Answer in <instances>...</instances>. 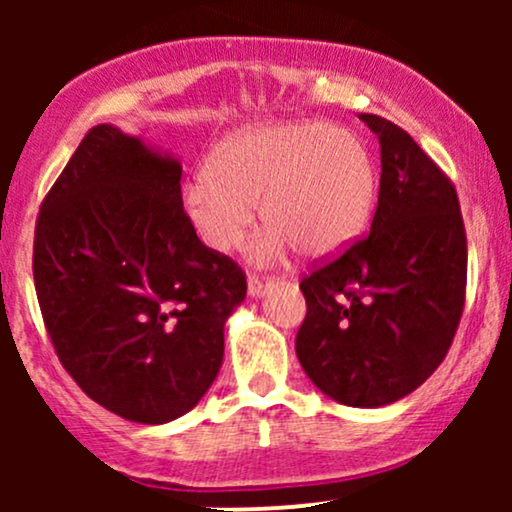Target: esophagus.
Here are the masks:
<instances>
[{
    "label": "esophagus",
    "instance_id": "obj_1",
    "mask_svg": "<svg viewBox=\"0 0 512 512\" xmlns=\"http://www.w3.org/2000/svg\"><path fill=\"white\" fill-rule=\"evenodd\" d=\"M272 286H274V279H262V276H255V274L248 276V293L252 298H260L262 293L272 289Z\"/></svg>",
    "mask_w": 512,
    "mask_h": 512
}]
</instances>
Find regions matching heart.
<instances>
[{
  "mask_svg": "<svg viewBox=\"0 0 512 512\" xmlns=\"http://www.w3.org/2000/svg\"><path fill=\"white\" fill-rule=\"evenodd\" d=\"M378 170L356 132L325 122H262L231 134L211 154L207 173L182 190L197 236L228 252L248 236L260 202L269 223L250 255L276 262L293 245L317 260L358 236L373 209Z\"/></svg>",
  "mask_w": 512,
  "mask_h": 512,
  "instance_id": "b5f03b06",
  "label": "heart"
}]
</instances>
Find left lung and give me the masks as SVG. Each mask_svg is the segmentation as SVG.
Here are the masks:
<instances>
[{"mask_svg":"<svg viewBox=\"0 0 512 512\" xmlns=\"http://www.w3.org/2000/svg\"><path fill=\"white\" fill-rule=\"evenodd\" d=\"M380 142L368 236L303 276L296 354L317 390L346 407L407 397L443 363L467 291L455 185L395 122L358 115Z\"/></svg>","mask_w":512,"mask_h":512,"instance_id":"left-lung-1","label":"left lung"}]
</instances>
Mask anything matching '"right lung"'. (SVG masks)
Returning <instances> with one entry per match:
<instances>
[{
    "instance_id": "add662e5",
    "label": "right lung",
    "mask_w": 512,
    "mask_h": 512,
    "mask_svg": "<svg viewBox=\"0 0 512 512\" xmlns=\"http://www.w3.org/2000/svg\"><path fill=\"white\" fill-rule=\"evenodd\" d=\"M182 166L113 125L88 129L43 199L33 279L74 383L113 414H187L223 361V325L248 284L187 221Z\"/></svg>"
}]
</instances>
